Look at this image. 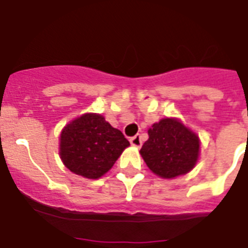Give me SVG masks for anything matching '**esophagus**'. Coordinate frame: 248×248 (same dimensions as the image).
Instances as JSON below:
<instances>
[{
    "mask_svg": "<svg viewBox=\"0 0 248 248\" xmlns=\"http://www.w3.org/2000/svg\"><path fill=\"white\" fill-rule=\"evenodd\" d=\"M130 143H131V145H134V147H141V144H143V141H141V136L140 135H135L132 136L131 139H130Z\"/></svg>",
    "mask_w": 248,
    "mask_h": 248,
    "instance_id": "1",
    "label": "esophagus"
}]
</instances>
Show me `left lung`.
Instances as JSON below:
<instances>
[{"label":"left lung","mask_w":248,"mask_h":248,"mask_svg":"<svg viewBox=\"0 0 248 248\" xmlns=\"http://www.w3.org/2000/svg\"><path fill=\"white\" fill-rule=\"evenodd\" d=\"M149 139L140 149L149 169L161 177L171 179L189 172L198 153V136L177 120L165 118L148 130Z\"/></svg>","instance_id":"left-lung-1"}]
</instances>
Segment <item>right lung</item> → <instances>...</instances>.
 <instances>
[{
  "label": "right lung",
  "instance_id": "right-lung-1",
  "mask_svg": "<svg viewBox=\"0 0 248 248\" xmlns=\"http://www.w3.org/2000/svg\"><path fill=\"white\" fill-rule=\"evenodd\" d=\"M124 134L100 114L87 113L68 124L60 135V157L72 172L99 179L112 169L124 148Z\"/></svg>",
  "mask_w": 248,
  "mask_h": 248
}]
</instances>
